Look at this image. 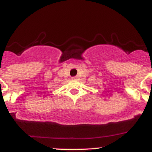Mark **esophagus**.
Returning <instances> with one entry per match:
<instances>
[{
    "label": "esophagus",
    "mask_w": 152,
    "mask_h": 152,
    "mask_svg": "<svg viewBox=\"0 0 152 152\" xmlns=\"http://www.w3.org/2000/svg\"><path fill=\"white\" fill-rule=\"evenodd\" d=\"M72 79H73V80L77 79V77H76V76H73V77H72Z\"/></svg>",
    "instance_id": "34e87169"
}]
</instances>
